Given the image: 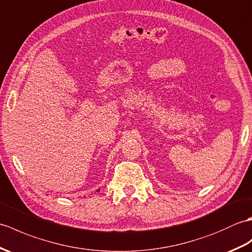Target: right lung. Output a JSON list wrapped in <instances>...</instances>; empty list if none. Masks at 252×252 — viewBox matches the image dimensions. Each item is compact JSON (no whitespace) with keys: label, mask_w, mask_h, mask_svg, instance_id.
<instances>
[{"label":"right lung","mask_w":252,"mask_h":252,"mask_svg":"<svg viewBox=\"0 0 252 252\" xmlns=\"http://www.w3.org/2000/svg\"><path fill=\"white\" fill-rule=\"evenodd\" d=\"M98 191H99V189H98Z\"/></svg>","instance_id":"right-lung-1"}]
</instances>
